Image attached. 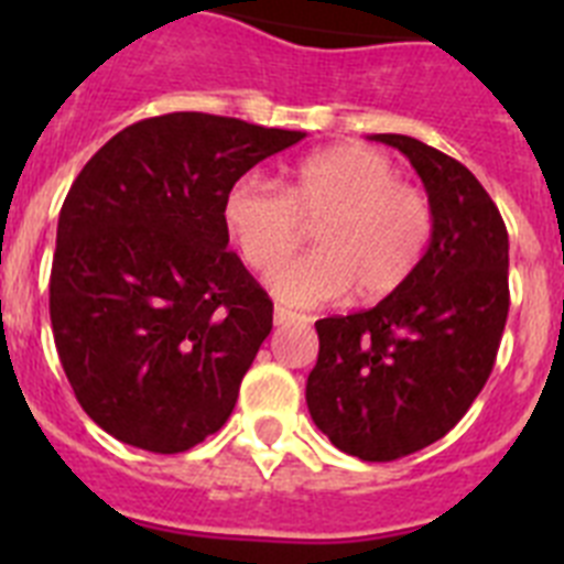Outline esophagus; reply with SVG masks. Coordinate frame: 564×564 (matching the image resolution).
Segmentation results:
<instances>
[{"label": "esophagus", "instance_id": "1", "mask_svg": "<svg viewBox=\"0 0 564 564\" xmlns=\"http://www.w3.org/2000/svg\"><path fill=\"white\" fill-rule=\"evenodd\" d=\"M296 322H305V316H299V313L288 311V307L282 305L273 307V325L285 327V325H296Z\"/></svg>", "mask_w": 564, "mask_h": 564}]
</instances>
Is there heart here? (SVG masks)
Returning a JSON list of instances; mask_svg holds the SVG:
<instances>
[{
	"instance_id": "heart-1",
	"label": "heart",
	"mask_w": 564,
	"mask_h": 564,
	"mask_svg": "<svg viewBox=\"0 0 564 564\" xmlns=\"http://www.w3.org/2000/svg\"><path fill=\"white\" fill-rule=\"evenodd\" d=\"M395 163L364 143L316 152L288 169L282 192L246 174L223 197V223L239 257L268 273L314 226L317 251L280 267L268 285L293 307L356 291L361 302L401 291L432 242L435 214Z\"/></svg>"
}]
</instances>
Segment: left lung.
<instances>
[{
    "label": "left lung",
    "instance_id": "8db88e82",
    "mask_svg": "<svg viewBox=\"0 0 564 564\" xmlns=\"http://www.w3.org/2000/svg\"><path fill=\"white\" fill-rule=\"evenodd\" d=\"M410 158L435 228L401 291L318 318L307 410L336 449L387 463L441 441L486 387L508 318V231L475 174L410 134H372Z\"/></svg>",
    "mask_w": 564,
    "mask_h": 564
}]
</instances>
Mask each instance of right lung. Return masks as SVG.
I'll return each mask as SVG.
<instances>
[{
    "instance_id": "obj_1",
    "label": "right lung",
    "mask_w": 564,
    "mask_h": 564,
    "mask_svg": "<svg viewBox=\"0 0 564 564\" xmlns=\"http://www.w3.org/2000/svg\"><path fill=\"white\" fill-rule=\"evenodd\" d=\"M305 132L172 112L104 143L58 214L53 338L82 410L174 455L220 430L273 327V302L228 251L223 197Z\"/></svg>"
}]
</instances>
